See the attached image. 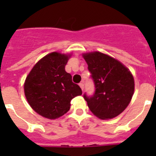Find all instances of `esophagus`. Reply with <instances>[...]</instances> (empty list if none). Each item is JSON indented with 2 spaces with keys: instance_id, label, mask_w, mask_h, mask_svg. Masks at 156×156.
Returning <instances> with one entry per match:
<instances>
[{
  "instance_id": "esophagus-1",
  "label": "esophagus",
  "mask_w": 156,
  "mask_h": 156,
  "mask_svg": "<svg viewBox=\"0 0 156 156\" xmlns=\"http://www.w3.org/2000/svg\"><path fill=\"white\" fill-rule=\"evenodd\" d=\"M79 87H81V89L83 90V89H84V84H83V83H79Z\"/></svg>"
}]
</instances>
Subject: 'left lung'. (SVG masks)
I'll use <instances>...</instances> for the list:
<instances>
[{
    "label": "left lung",
    "mask_w": 156,
    "mask_h": 156,
    "mask_svg": "<svg viewBox=\"0 0 156 156\" xmlns=\"http://www.w3.org/2000/svg\"><path fill=\"white\" fill-rule=\"evenodd\" d=\"M91 73L95 93L83 97L90 112L103 120L116 117L126 108L134 91L130 71L116 59L100 52L83 54Z\"/></svg>",
    "instance_id": "left-lung-1"
}]
</instances>
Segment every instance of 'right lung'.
Instances as JSON below:
<instances>
[{
  "label": "right lung",
  "mask_w": 156,
  "mask_h": 156,
  "mask_svg": "<svg viewBox=\"0 0 156 156\" xmlns=\"http://www.w3.org/2000/svg\"><path fill=\"white\" fill-rule=\"evenodd\" d=\"M69 56L56 52L48 54L35 64L26 78V98L40 116L48 119L63 116L70 108L71 100L83 93L65 69Z\"/></svg>",
  "instance_id": "obj_1"
}]
</instances>
